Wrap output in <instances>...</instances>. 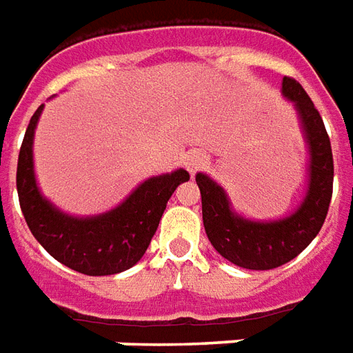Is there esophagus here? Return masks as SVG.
I'll list each match as a JSON object with an SVG mask.
<instances>
[{"label": "esophagus", "mask_w": 353, "mask_h": 353, "mask_svg": "<svg viewBox=\"0 0 353 353\" xmlns=\"http://www.w3.org/2000/svg\"><path fill=\"white\" fill-rule=\"evenodd\" d=\"M206 154L200 153V151H192V153L187 154V159H185V166H187V170L191 172V174H196L199 170H202L204 166H206Z\"/></svg>", "instance_id": "obj_1"}]
</instances>
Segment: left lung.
I'll return each instance as SVG.
<instances>
[{
  "label": "left lung",
  "instance_id": "1",
  "mask_svg": "<svg viewBox=\"0 0 353 353\" xmlns=\"http://www.w3.org/2000/svg\"><path fill=\"white\" fill-rule=\"evenodd\" d=\"M281 94L295 105L310 154L308 189L293 214L276 221L245 219L232 210L221 185L196 174L208 240L232 265L250 270H270L295 259L318 236L333 194V153L321 115L295 79L283 77Z\"/></svg>",
  "mask_w": 353,
  "mask_h": 353
}]
</instances>
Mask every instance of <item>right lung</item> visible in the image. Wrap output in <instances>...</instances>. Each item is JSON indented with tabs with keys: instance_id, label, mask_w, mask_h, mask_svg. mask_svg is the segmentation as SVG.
<instances>
[{
	"instance_id": "1",
	"label": "right lung",
	"mask_w": 353,
	"mask_h": 353,
	"mask_svg": "<svg viewBox=\"0 0 353 353\" xmlns=\"http://www.w3.org/2000/svg\"><path fill=\"white\" fill-rule=\"evenodd\" d=\"M43 108L41 103L30 119L17 166V191L28 227L54 259L72 270L87 276L128 270L147 252L170 196L177 185L189 181V172L179 168L149 177L123 204L105 214L92 217L64 214L43 196L35 181L34 134Z\"/></svg>"
}]
</instances>
